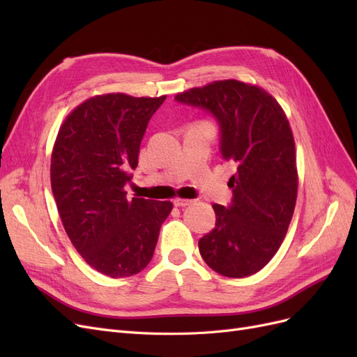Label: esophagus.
<instances>
[{"label": "esophagus", "instance_id": "1", "mask_svg": "<svg viewBox=\"0 0 357 357\" xmlns=\"http://www.w3.org/2000/svg\"><path fill=\"white\" fill-rule=\"evenodd\" d=\"M193 201L192 199H185V198H176L174 205L176 207H186V205H190Z\"/></svg>", "mask_w": 357, "mask_h": 357}]
</instances>
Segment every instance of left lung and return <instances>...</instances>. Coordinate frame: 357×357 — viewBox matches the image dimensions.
Listing matches in <instances>:
<instances>
[{"instance_id": "left-lung-1", "label": "left lung", "mask_w": 357, "mask_h": 357, "mask_svg": "<svg viewBox=\"0 0 357 357\" xmlns=\"http://www.w3.org/2000/svg\"><path fill=\"white\" fill-rule=\"evenodd\" d=\"M208 110L220 126V153L236 164L232 202L214 204L215 226L198 243L213 271L231 278L256 274L282 245L298 195L295 139L282 105L256 84L218 80L176 95Z\"/></svg>"}]
</instances>
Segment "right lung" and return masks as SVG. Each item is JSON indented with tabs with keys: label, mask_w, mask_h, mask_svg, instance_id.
Wrapping results in <instances>:
<instances>
[{
	"label": "right lung",
	"mask_w": 357,
	"mask_h": 357,
	"mask_svg": "<svg viewBox=\"0 0 357 357\" xmlns=\"http://www.w3.org/2000/svg\"><path fill=\"white\" fill-rule=\"evenodd\" d=\"M167 95L104 93L83 101L61 125L50 183L68 238L96 271L131 277L152 261L171 201L126 197L150 117Z\"/></svg>",
	"instance_id": "right-lung-1"
}]
</instances>
